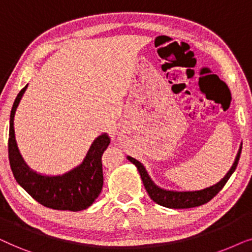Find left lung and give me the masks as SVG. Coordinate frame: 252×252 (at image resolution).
<instances>
[{
  "instance_id": "1",
  "label": "left lung",
  "mask_w": 252,
  "mask_h": 252,
  "mask_svg": "<svg viewBox=\"0 0 252 252\" xmlns=\"http://www.w3.org/2000/svg\"><path fill=\"white\" fill-rule=\"evenodd\" d=\"M241 151H242V145L240 146L239 152L235 158L231 168L228 170V173L224 175V177L221 181H219L217 184H214L212 187L205 188L203 190H197V191H173V190H165L161 189L158 186L154 184V182L151 180V177L147 174L145 167L139 162L138 160L133 159L131 157H128V160L131 161L137 167L138 172L142 177V181L144 183V187L149 193L150 198L159 204L161 206L168 207V209H190V207H196L200 206L203 204L210 202L219 191L222 189L224 184L227 183V181L229 180L231 174L235 172L237 163H239Z\"/></svg>"
}]
</instances>
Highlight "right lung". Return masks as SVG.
Returning a JSON list of instances; mask_svg holds the SVG:
<instances>
[{"instance_id":"right-lung-1","label":"right lung","mask_w":252,"mask_h":252,"mask_svg":"<svg viewBox=\"0 0 252 252\" xmlns=\"http://www.w3.org/2000/svg\"><path fill=\"white\" fill-rule=\"evenodd\" d=\"M28 85L18 93L10 114L9 161L17 182L33 199L53 210L82 211L91 206L102 190L103 174L101 156L110 139L107 133L96 137L83 162L70 172L58 176L38 174L26 165L15 138L13 117Z\"/></svg>"}]
</instances>
